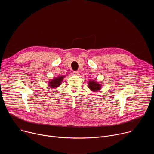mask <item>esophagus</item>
I'll use <instances>...</instances> for the list:
<instances>
[{"label": "esophagus", "mask_w": 154, "mask_h": 154, "mask_svg": "<svg viewBox=\"0 0 154 154\" xmlns=\"http://www.w3.org/2000/svg\"><path fill=\"white\" fill-rule=\"evenodd\" d=\"M73 75H79V72L78 71H74L73 72Z\"/></svg>", "instance_id": "34e87169"}]
</instances>
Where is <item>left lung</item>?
I'll return each instance as SVG.
<instances>
[{
  "mask_svg": "<svg viewBox=\"0 0 154 154\" xmlns=\"http://www.w3.org/2000/svg\"><path fill=\"white\" fill-rule=\"evenodd\" d=\"M88 88L91 91L97 92L102 89V85L97 81L91 79L88 81Z\"/></svg>",
  "mask_w": 154,
  "mask_h": 154,
  "instance_id": "left-lung-1",
  "label": "left lung"
}]
</instances>
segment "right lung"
Returning <instances> with one entry per match:
<instances>
[{
    "instance_id": "add662e5",
    "label": "right lung",
    "mask_w": 154,
    "mask_h": 154,
    "mask_svg": "<svg viewBox=\"0 0 154 154\" xmlns=\"http://www.w3.org/2000/svg\"><path fill=\"white\" fill-rule=\"evenodd\" d=\"M66 77V75H58L55 77H53L51 80H49L48 83V86H49L50 88H52L56 89L58 87H59L63 80V79Z\"/></svg>"
}]
</instances>
